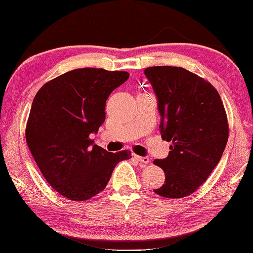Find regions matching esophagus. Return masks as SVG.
Masks as SVG:
<instances>
[{
	"instance_id": "esophagus-1",
	"label": "esophagus",
	"mask_w": 253,
	"mask_h": 253,
	"mask_svg": "<svg viewBox=\"0 0 253 253\" xmlns=\"http://www.w3.org/2000/svg\"><path fill=\"white\" fill-rule=\"evenodd\" d=\"M134 158L137 160L138 162H141L143 164H148V163H150V158H148V156H138V155H135L134 154Z\"/></svg>"
}]
</instances>
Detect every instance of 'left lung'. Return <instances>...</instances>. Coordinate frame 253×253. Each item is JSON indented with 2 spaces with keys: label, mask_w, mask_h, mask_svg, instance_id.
Listing matches in <instances>:
<instances>
[{
  "label": "left lung",
  "mask_w": 253,
  "mask_h": 253,
  "mask_svg": "<svg viewBox=\"0 0 253 253\" xmlns=\"http://www.w3.org/2000/svg\"><path fill=\"white\" fill-rule=\"evenodd\" d=\"M161 116L160 131L171 142L169 155L154 160L166 181L155 194L182 198L198 189L217 166L228 138L222 100L210 82L174 66L144 70Z\"/></svg>",
  "instance_id": "1"
}]
</instances>
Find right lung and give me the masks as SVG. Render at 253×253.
<instances>
[{"instance_id": "right-lung-1", "label": "right lung", "mask_w": 253, "mask_h": 253, "mask_svg": "<svg viewBox=\"0 0 253 253\" xmlns=\"http://www.w3.org/2000/svg\"><path fill=\"white\" fill-rule=\"evenodd\" d=\"M127 72L84 67L42 86L33 101L26 139L47 182L64 197L86 200L103 190L129 151L111 153L90 138L106 119V101Z\"/></svg>"}]
</instances>
